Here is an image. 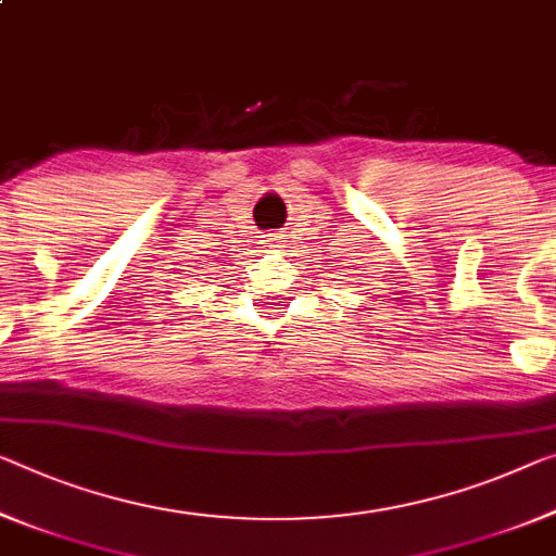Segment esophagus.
<instances>
[{
	"label": "esophagus",
	"mask_w": 556,
	"mask_h": 556,
	"mask_svg": "<svg viewBox=\"0 0 556 556\" xmlns=\"http://www.w3.org/2000/svg\"><path fill=\"white\" fill-rule=\"evenodd\" d=\"M266 243H268V249H270V251H278V249H283V236H280V233H268Z\"/></svg>",
	"instance_id": "esophagus-1"
}]
</instances>
